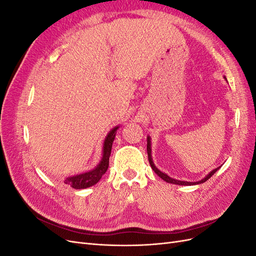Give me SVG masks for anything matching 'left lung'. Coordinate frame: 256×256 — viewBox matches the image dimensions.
Wrapping results in <instances>:
<instances>
[{"label":"left lung","mask_w":256,"mask_h":256,"mask_svg":"<svg viewBox=\"0 0 256 256\" xmlns=\"http://www.w3.org/2000/svg\"><path fill=\"white\" fill-rule=\"evenodd\" d=\"M147 154H148V161H150V166H152V168L154 170V172L156 173L159 177H161L162 180H166V182H170V184H184V186H188V184H202V182H205L206 180H208L209 178H210L216 171H218L219 170V168H214L212 172H210L209 173L205 178H203L202 180H200V182H180V180H173V178H171V177H168L166 174H164V173H162V172H160L159 170L154 166V162H152V148H150V138H147Z\"/></svg>","instance_id":"1"}]
</instances>
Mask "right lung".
<instances>
[{
    "label": "right lung",
    "mask_w": 256,
    "mask_h": 256,
    "mask_svg": "<svg viewBox=\"0 0 256 256\" xmlns=\"http://www.w3.org/2000/svg\"><path fill=\"white\" fill-rule=\"evenodd\" d=\"M118 127H115L110 134H108L106 138L104 140V157L100 161V164L97 166V168L92 171H90L88 173H83L76 176L69 177L64 182L65 184H69L74 189H85L90 186L97 184L102 176L106 172L108 168H109V158L111 154L112 150V144L114 141V138L116 134V130Z\"/></svg>",
    "instance_id": "right-lung-1"
}]
</instances>
